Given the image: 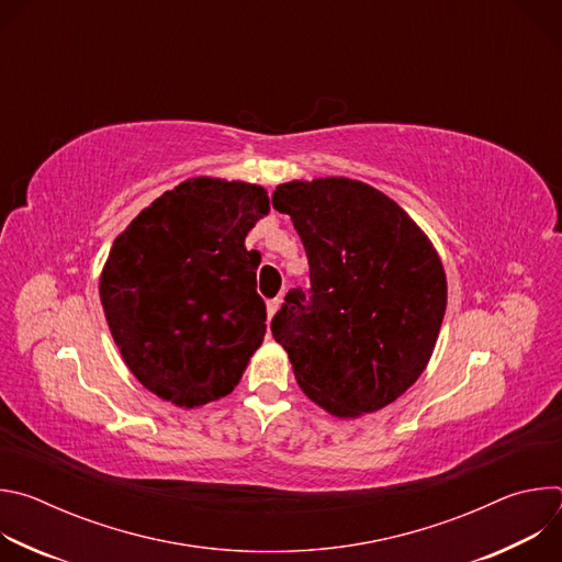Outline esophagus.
<instances>
[{"mask_svg": "<svg viewBox=\"0 0 562 562\" xmlns=\"http://www.w3.org/2000/svg\"><path fill=\"white\" fill-rule=\"evenodd\" d=\"M280 304H282V300H280V297H273V300H269V302H267V317H269V319L276 315V311L280 308Z\"/></svg>", "mask_w": 562, "mask_h": 562, "instance_id": "obj_1", "label": "esophagus"}]
</instances>
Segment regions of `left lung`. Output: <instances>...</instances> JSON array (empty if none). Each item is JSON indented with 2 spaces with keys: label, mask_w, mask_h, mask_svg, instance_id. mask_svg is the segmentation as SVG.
I'll return each mask as SVG.
<instances>
[{
  "label": "left lung",
  "mask_w": 562,
  "mask_h": 562,
  "mask_svg": "<svg viewBox=\"0 0 562 562\" xmlns=\"http://www.w3.org/2000/svg\"><path fill=\"white\" fill-rule=\"evenodd\" d=\"M311 286L291 289L271 319L300 389L336 418L373 414L425 371L447 308L442 262L423 228L378 189L325 178L286 182Z\"/></svg>",
  "instance_id": "1"
}]
</instances>
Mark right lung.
Listing matches in <instances>:
<instances>
[{"label": "right lung", "mask_w": 562, "mask_h": 562, "mask_svg": "<svg viewBox=\"0 0 562 562\" xmlns=\"http://www.w3.org/2000/svg\"><path fill=\"white\" fill-rule=\"evenodd\" d=\"M258 184L193 178L117 237L100 276L111 336L157 397L202 407L228 395L267 334L247 233L269 213Z\"/></svg>", "instance_id": "obj_1"}]
</instances>
